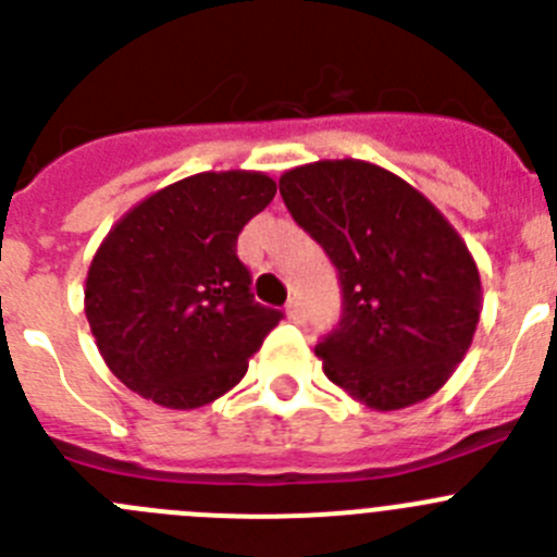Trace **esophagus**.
<instances>
[{
    "instance_id": "1",
    "label": "esophagus",
    "mask_w": 557,
    "mask_h": 557,
    "mask_svg": "<svg viewBox=\"0 0 557 557\" xmlns=\"http://www.w3.org/2000/svg\"><path fill=\"white\" fill-rule=\"evenodd\" d=\"M287 318H289V321H295V323H304V321H307V312H304V304L298 301V298H293V301L287 304Z\"/></svg>"
}]
</instances>
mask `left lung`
<instances>
[{"label": "left lung", "mask_w": 557, "mask_h": 557, "mask_svg": "<svg viewBox=\"0 0 557 557\" xmlns=\"http://www.w3.org/2000/svg\"><path fill=\"white\" fill-rule=\"evenodd\" d=\"M278 189L339 273L343 318L314 346L323 373L379 412L441 391L482 312L480 270L455 225L416 186L371 161L295 166Z\"/></svg>", "instance_id": "left-lung-1"}]
</instances>
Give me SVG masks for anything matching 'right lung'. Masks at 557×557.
<instances>
[{"instance_id":"obj_1","label":"right lung","mask_w":557,"mask_h":557,"mask_svg":"<svg viewBox=\"0 0 557 557\" xmlns=\"http://www.w3.org/2000/svg\"><path fill=\"white\" fill-rule=\"evenodd\" d=\"M264 172H198L113 223L86 275V318L122 385L195 410L239 385L282 321L250 295L236 236L273 200Z\"/></svg>"}]
</instances>
